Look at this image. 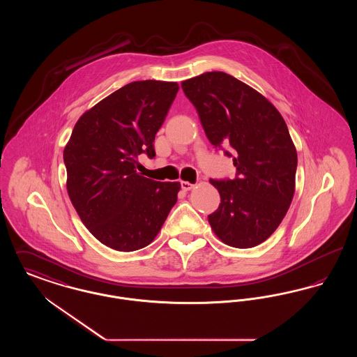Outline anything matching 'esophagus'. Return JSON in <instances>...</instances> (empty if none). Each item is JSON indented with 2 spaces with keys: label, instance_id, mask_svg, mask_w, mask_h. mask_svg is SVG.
Instances as JSON below:
<instances>
[{
  "label": "esophagus",
  "instance_id": "34e87169",
  "mask_svg": "<svg viewBox=\"0 0 357 357\" xmlns=\"http://www.w3.org/2000/svg\"><path fill=\"white\" fill-rule=\"evenodd\" d=\"M181 187H182V190H185V191H188V190H191L194 185L192 183H190V182H185V181H182L181 182Z\"/></svg>",
  "mask_w": 357,
  "mask_h": 357
}]
</instances>
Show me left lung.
<instances>
[{"label": "left lung", "mask_w": 357, "mask_h": 357, "mask_svg": "<svg viewBox=\"0 0 357 357\" xmlns=\"http://www.w3.org/2000/svg\"><path fill=\"white\" fill-rule=\"evenodd\" d=\"M204 134L215 149L230 146L234 179H210L221 204L207 218L226 245L248 249L272 236L294 195L297 153L277 108L236 77L206 72L182 82Z\"/></svg>", "instance_id": "8db88e82"}]
</instances>
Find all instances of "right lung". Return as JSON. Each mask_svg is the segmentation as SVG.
<instances>
[{"instance_id":"right-lung-1","label":"right lung","mask_w":357,"mask_h":357,"mask_svg":"<svg viewBox=\"0 0 357 357\" xmlns=\"http://www.w3.org/2000/svg\"><path fill=\"white\" fill-rule=\"evenodd\" d=\"M178 89L156 80L121 86L83 114L64 149L70 202L92 236L111 249L150 245L176 204L179 182L144 178L136 166L139 155L155 156V135Z\"/></svg>"}]
</instances>
